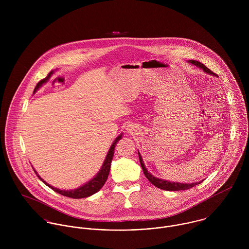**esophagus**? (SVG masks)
<instances>
[{"label":"esophagus","mask_w":249,"mask_h":249,"mask_svg":"<svg viewBox=\"0 0 249 249\" xmlns=\"http://www.w3.org/2000/svg\"><path fill=\"white\" fill-rule=\"evenodd\" d=\"M126 130H127V132H128V133H133V131H134V127H133V126H131V125H128V126H127V128H126Z\"/></svg>","instance_id":"34e87169"}]
</instances>
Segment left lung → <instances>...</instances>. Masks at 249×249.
<instances>
[{
  "label": "left lung",
  "mask_w": 249,
  "mask_h": 249,
  "mask_svg": "<svg viewBox=\"0 0 249 249\" xmlns=\"http://www.w3.org/2000/svg\"><path fill=\"white\" fill-rule=\"evenodd\" d=\"M189 62L194 64V65H196V67L202 69L206 73H209V74H212V75H216L211 70H209L205 65H203L202 63H200V62H198L196 60H189ZM138 154H139V160H140V163H141V167H142L143 175L145 176V178L148 179V181L150 183H152L155 187H157V188H159L161 190H165V191H184V190H189V189L195 187L196 185L200 184L203 181L202 180V181L194 182V183H179V182H172V181H168V180H164V179L155 178L154 176H152L146 170V168H145V166L143 164V161H142V156H141L139 151H138Z\"/></svg>",
  "instance_id": "8db88e82"
}]
</instances>
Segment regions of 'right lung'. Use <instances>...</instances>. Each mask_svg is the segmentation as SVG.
<instances>
[{
    "instance_id": "right-lung-1",
    "label": "right lung",
    "mask_w": 249,
    "mask_h": 249,
    "mask_svg": "<svg viewBox=\"0 0 249 249\" xmlns=\"http://www.w3.org/2000/svg\"><path fill=\"white\" fill-rule=\"evenodd\" d=\"M53 73V71H52L49 75L47 77H45L44 79H42L41 81H39L36 85V89H35V93L36 91L44 84L46 83L49 78L51 77V75ZM122 136H123V133H121L116 139L115 141L113 142V143L111 144L108 152H107V157L104 161V164L101 168V170L99 171V173L92 178L90 181H88L87 183H85L84 185L76 188V189H73V190H60V189H57V188H54L53 186H51L50 184H48L45 180H43L42 178L39 177V175L36 173V176L38 177V178L43 182L45 183L48 187H50L52 190H53L54 192L62 195V196H68V197H71V198H84V197H88L94 194H96L97 192H99L103 186L105 185L106 181L107 180L108 178V175H109V172H110V167H111V162H112V159H113V156H114V149H115V145L117 144V142H119L121 139H122Z\"/></svg>"
}]
</instances>
